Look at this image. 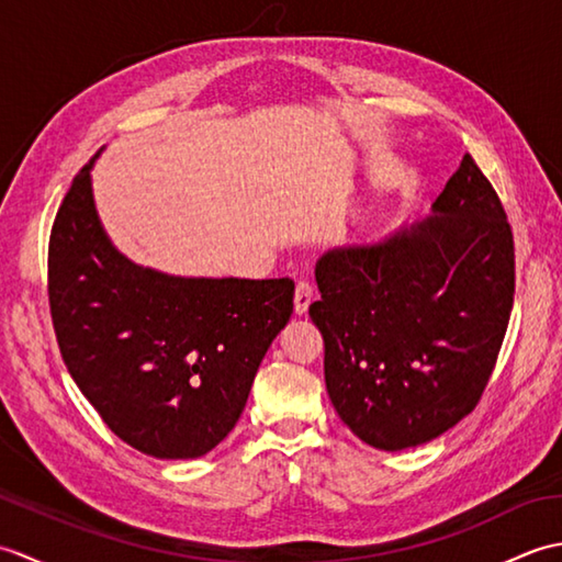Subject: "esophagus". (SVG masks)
<instances>
[{
	"label": "esophagus",
	"mask_w": 562,
	"mask_h": 562,
	"mask_svg": "<svg viewBox=\"0 0 562 562\" xmlns=\"http://www.w3.org/2000/svg\"><path fill=\"white\" fill-rule=\"evenodd\" d=\"M314 302V288L308 282L300 280L296 282V290H294V314H306L308 304Z\"/></svg>",
	"instance_id": "1"
}]
</instances>
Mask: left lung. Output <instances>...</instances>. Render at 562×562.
Masks as SVG:
<instances>
[{
  "mask_svg": "<svg viewBox=\"0 0 562 562\" xmlns=\"http://www.w3.org/2000/svg\"><path fill=\"white\" fill-rule=\"evenodd\" d=\"M333 408L369 447L411 449L463 420L491 379L515 302L503 202L465 154L432 217L316 262Z\"/></svg>",
  "mask_w": 562,
  "mask_h": 562,
  "instance_id": "obj_1",
  "label": "left lung"
}]
</instances>
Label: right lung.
Returning <instances> with one entry per match:
<instances>
[{
  "instance_id": "1",
  "label": "right lung",
  "mask_w": 562,
  "mask_h": 562,
  "mask_svg": "<svg viewBox=\"0 0 562 562\" xmlns=\"http://www.w3.org/2000/svg\"><path fill=\"white\" fill-rule=\"evenodd\" d=\"M93 159L71 181L47 248L59 352L130 447L198 459L241 417L262 357L292 316L294 282L173 278L135 266L99 222Z\"/></svg>"
}]
</instances>
